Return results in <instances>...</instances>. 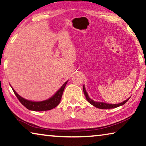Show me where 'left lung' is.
Segmentation results:
<instances>
[{
    "label": "left lung",
    "mask_w": 146,
    "mask_h": 146,
    "mask_svg": "<svg viewBox=\"0 0 146 146\" xmlns=\"http://www.w3.org/2000/svg\"><path fill=\"white\" fill-rule=\"evenodd\" d=\"M83 91H84V95L86 96V99H87L88 102H90L91 104H92L93 106H95V107L97 108H99V109H111V108H115L119 107V106H122V105L124 104L125 102H127V100L130 98H127V100L123 101V102L117 104H107V103H104V102H95V101L93 100H91V98L89 97L87 92L86 91L84 86H83Z\"/></svg>",
    "instance_id": "1"
}]
</instances>
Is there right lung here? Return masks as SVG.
Returning <instances> with one entry per match:
<instances>
[{"instance_id": "right-lung-1", "label": "right lung", "mask_w": 146, "mask_h": 146, "mask_svg": "<svg viewBox=\"0 0 146 146\" xmlns=\"http://www.w3.org/2000/svg\"><path fill=\"white\" fill-rule=\"evenodd\" d=\"M67 82L68 81L64 83L62 86L60 88V90L52 97L49 98L48 100L42 101V102H33V101L24 99V98L21 97V96L19 95L13 89H12V90H13L15 95H16V97L20 101V102L24 107L28 109V110L32 111H48L52 110V109L55 108L59 104V103L60 102L62 96L63 91Z\"/></svg>"}]
</instances>
